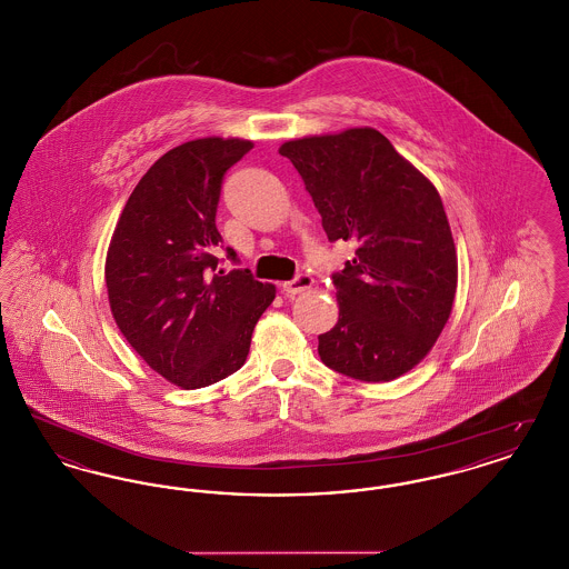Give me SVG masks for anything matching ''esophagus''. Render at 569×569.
<instances>
[{"label": "esophagus", "instance_id": "esophagus-1", "mask_svg": "<svg viewBox=\"0 0 569 569\" xmlns=\"http://www.w3.org/2000/svg\"><path fill=\"white\" fill-rule=\"evenodd\" d=\"M311 288H313V277H309V274H298L297 279L281 283L283 295L290 298L302 295V292H307V290H311Z\"/></svg>", "mask_w": 569, "mask_h": 569}]
</instances>
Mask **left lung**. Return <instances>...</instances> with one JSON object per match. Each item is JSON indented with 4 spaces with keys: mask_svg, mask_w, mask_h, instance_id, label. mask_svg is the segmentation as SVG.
<instances>
[{
    "mask_svg": "<svg viewBox=\"0 0 569 569\" xmlns=\"http://www.w3.org/2000/svg\"><path fill=\"white\" fill-rule=\"evenodd\" d=\"M279 153L302 177L328 241L358 243L332 277L339 320L318 337L322 362L360 381L401 378L433 350L457 295L439 191L376 128L295 138Z\"/></svg>",
    "mask_w": 569,
    "mask_h": 569,
    "instance_id": "8db88e82",
    "label": "left lung"
}]
</instances>
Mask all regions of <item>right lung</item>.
I'll list each match as a JSON object with an SVG mask.
<instances>
[{
    "label": "right lung",
    "instance_id": "add662e5",
    "mask_svg": "<svg viewBox=\"0 0 569 569\" xmlns=\"http://www.w3.org/2000/svg\"><path fill=\"white\" fill-rule=\"evenodd\" d=\"M251 140L207 136L153 163L130 193L107 253L110 311L136 353L193 390L243 367L274 286L251 272H216L221 179ZM237 260V253L228 249Z\"/></svg>",
    "mask_w": 569,
    "mask_h": 569
}]
</instances>
